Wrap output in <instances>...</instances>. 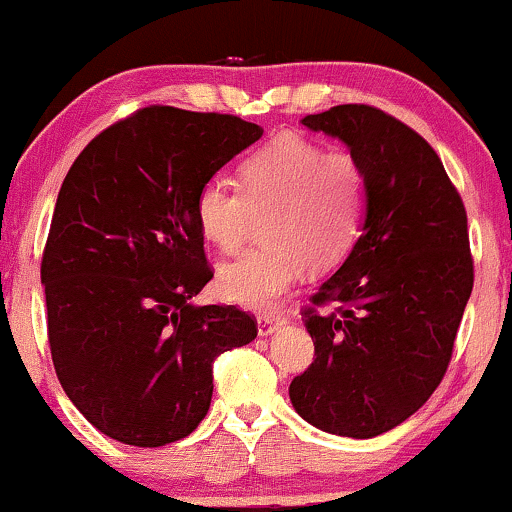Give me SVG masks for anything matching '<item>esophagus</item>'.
Returning a JSON list of instances; mask_svg holds the SVG:
<instances>
[{
	"instance_id": "esophagus-1",
	"label": "esophagus",
	"mask_w": 512,
	"mask_h": 512,
	"mask_svg": "<svg viewBox=\"0 0 512 512\" xmlns=\"http://www.w3.org/2000/svg\"><path fill=\"white\" fill-rule=\"evenodd\" d=\"M284 320H287V317L280 315V313H263V315H258V317H256V322H258V334H261V336L275 334V331L280 329L282 324H284Z\"/></svg>"
}]
</instances>
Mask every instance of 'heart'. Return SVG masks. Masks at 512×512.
Instances as JSON below:
<instances>
[{
  "label": "heart",
  "mask_w": 512,
  "mask_h": 512,
  "mask_svg": "<svg viewBox=\"0 0 512 512\" xmlns=\"http://www.w3.org/2000/svg\"><path fill=\"white\" fill-rule=\"evenodd\" d=\"M369 207V176L350 152H324L301 138H275L244 159L240 190L204 183L195 197L202 237L232 254L261 221V247L225 263V301L268 310L303 270L336 268L360 240Z\"/></svg>",
  "instance_id": "b5f03b06"
}]
</instances>
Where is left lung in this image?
Returning <instances> with one entry per match:
<instances>
[{"instance_id":"1","label":"left lung","mask_w":512,"mask_h":512,"mask_svg":"<svg viewBox=\"0 0 512 512\" xmlns=\"http://www.w3.org/2000/svg\"><path fill=\"white\" fill-rule=\"evenodd\" d=\"M301 124L360 159L369 207L353 251L301 310L315 357L289 397L324 433L367 440L407 421L447 374L475 277L468 216L437 152L388 112L350 103Z\"/></svg>"}]
</instances>
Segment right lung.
Returning a JSON list of instances; mask_svg holds the SVG:
<instances>
[{"label": "right lung", "mask_w": 512, "mask_h": 512, "mask_svg": "<svg viewBox=\"0 0 512 512\" xmlns=\"http://www.w3.org/2000/svg\"><path fill=\"white\" fill-rule=\"evenodd\" d=\"M263 136L221 112L150 105L79 152L42 256L53 369L112 440L164 447L207 416L214 360L256 338L235 305H192L214 270L195 197Z\"/></svg>", "instance_id": "obj_1"}]
</instances>
